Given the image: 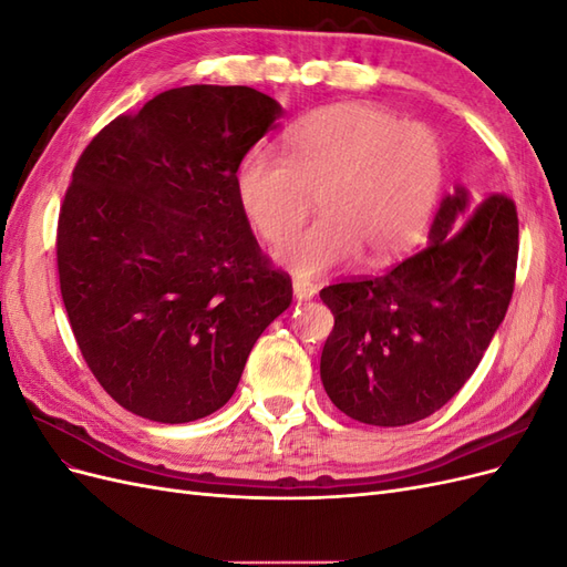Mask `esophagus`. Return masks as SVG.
Instances as JSON below:
<instances>
[{
    "mask_svg": "<svg viewBox=\"0 0 567 567\" xmlns=\"http://www.w3.org/2000/svg\"><path fill=\"white\" fill-rule=\"evenodd\" d=\"M315 293H317V290H315L312 284H307V281H302V279H293V298H296L298 302L315 298Z\"/></svg>",
    "mask_w": 567,
    "mask_h": 567,
    "instance_id": "obj_1",
    "label": "esophagus"
}]
</instances>
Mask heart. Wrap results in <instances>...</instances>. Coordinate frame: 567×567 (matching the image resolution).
Segmentation results:
<instances>
[{
  "instance_id": "1",
  "label": "heart",
  "mask_w": 567,
  "mask_h": 567,
  "mask_svg": "<svg viewBox=\"0 0 567 567\" xmlns=\"http://www.w3.org/2000/svg\"><path fill=\"white\" fill-rule=\"evenodd\" d=\"M286 146V158L252 151L236 186L269 244L285 241L318 198L316 225L274 252L298 279H319L359 255L388 265L421 241L447 169L433 127L373 104H338L298 120Z\"/></svg>"
}]
</instances>
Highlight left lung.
Instances as JSON below:
<instances>
[{
    "mask_svg": "<svg viewBox=\"0 0 567 567\" xmlns=\"http://www.w3.org/2000/svg\"><path fill=\"white\" fill-rule=\"evenodd\" d=\"M518 262V213L466 186L444 194L427 246L381 277L321 288L333 331L321 352L331 402L369 425H409L463 388L506 317Z\"/></svg>",
    "mask_w": 567,
    "mask_h": 567,
    "instance_id": "obj_1",
    "label": "left lung"
}]
</instances>
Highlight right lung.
<instances>
[{
	"mask_svg": "<svg viewBox=\"0 0 567 567\" xmlns=\"http://www.w3.org/2000/svg\"><path fill=\"white\" fill-rule=\"evenodd\" d=\"M284 109L188 84L120 115L80 156L59 215L61 296L111 398L158 423L225 406L293 288L260 252L238 165Z\"/></svg>",
	"mask_w": 567,
	"mask_h": 567,
	"instance_id": "add662e5",
	"label": "right lung"
}]
</instances>
